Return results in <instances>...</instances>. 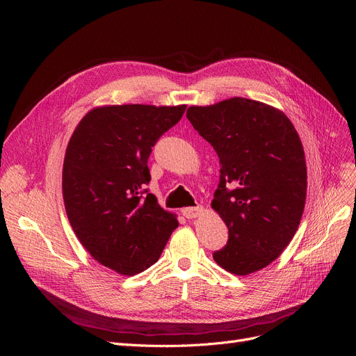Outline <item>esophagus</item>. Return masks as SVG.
I'll use <instances>...</instances> for the list:
<instances>
[{
  "label": "esophagus",
  "instance_id": "esophagus-1",
  "mask_svg": "<svg viewBox=\"0 0 356 356\" xmlns=\"http://www.w3.org/2000/svg\"><path fill=\"white\" fill-rule=\"evenodd\" d=\"M202 209H203V208L200 207V204H197V207H195V208H184V209H181V215H183L184 218H188V219H193V218H196V216L200 215Z\"/></svg>",
  "mask_w": 356,
  "mask_h": 356
}]
</instances>
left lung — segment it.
Returning <instances> with one entry per match:
<instances>
[{"mask_svg": "<svg viewBox=\"0 0 356 356\" xmlns=\"http://www.w3.org/2000/svg\"><path fill=\"white\" fill-rule=\"evenodd\" d=\"M220 163L212 208L228 227L216 264L236 275L267 267L284 251L300 223L307 168L291 121L270 105L231 98L186 112Z\"/></svg>", "mask_w": 356, "mask_h": 356, "instance_id": "obj_1", "label": "left lung"}]
</instances>
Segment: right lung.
I'll return each instance as SVG.
<instances>
[{
	"label": "right lung",
	"instance_id": "add662e5",
	"mask_svg": "<svg viewBox=\"0 0 356 356\" xmlns=\"http://www.w3.org/2000/svg\"><path fill=\"white\" fill-rule=\"evenodd\" d=\"M184 109L140 104L95 108L67 144L62 186L70 225L98 263L120 274L153 266L179 225L148 193L147 163Z\"/></svg>",
	"mask_w": 356,
	"mask_h": 356
}]
</instances>
